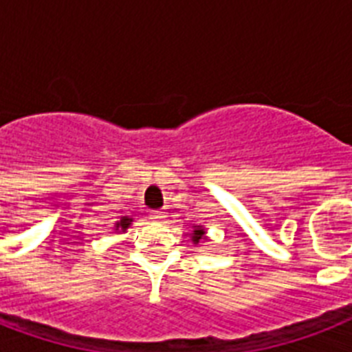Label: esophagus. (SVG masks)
I'll return each mask as SVG.
<instances>
[{
	"instance_id": "obj_1",
	"label": "esophagus",
	"mask_w": 352,
	"mask_h": 352,
	"mask_svg": "<svg viewBox=\"0 0 352 352\" xmlns=\"http://www.w3.org/2000/svg\"><path fill=\"white\" fill-rule=\"evenodd\" d=\"M164 217H166L164 212H151V219L162 221V219H164Z\"/></svg>"
}]
</instances>
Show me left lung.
Here are the masks:
<instances>
[{
    "label": "left lung",
    "instance_id": "left-lung-1",
    "mask_svg": "<svg viewBox=\"0 0 352 352\" xmlns=\"http://www.w3.org/2000/svg\"><path fill=\"white\" fill-rule=\"evenodd\" d=\"M203 235H204V230H201V228H197V230H193L192 239L195 241V243H199V241L203 239Z\"/></svg>",
    "mask_w": 352,
    "mask_h": 352
}]
</instances>
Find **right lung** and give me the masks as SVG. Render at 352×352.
Returning <instances> with one entry per match:
<instances>
[{"label":"right lung","instance_id":"1","mask_svg":"<svg viewBox=\"0 0 352 352\" xmlns=\"http://www.w3.org/2000/svg\"><path fill=\"white\" fill-rule=\"evenodd\" d=\"M129 223H131V219H129V217H122L120 223H117V230L118 228H122V232H124L127 226H129Z\"/></svg>","mask_w":352,"mask_h":352}]
</instances>
